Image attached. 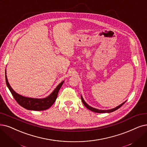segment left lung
Instances as JSON below:
<instances>
[{"instance_id":"1","label":"left lung","mask_w":147,"mask_h":147,"mask_svg":"<svg viewBox=\"0 0 147 147\" xmlns=\"http://www.w3.org/2000/svg\"><path fill=\"white\" fill-rule=\"evenodd\" d=\"M81 98L82 102H83V104L85 105L86 107H87L88 109L91 110V111H94V112H95V113H111V112H113V111H115V110H118L119 108H120V107L122 106V105L123 104H125V102H126V101H125V102H124L123 103L119 105H118V106H117V107H116L115 108L111 109H109V110H99V109H95V108H93V107L90 106L89 105H88V104L85 102V101L84 100V99H83V96H82L81 95Z\"/></svg>"}]
</instances>
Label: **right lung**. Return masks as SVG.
<instances>
[{"instance_id": "add662e5", "label": "right lung", "mask_w": 147, "mask_h": 147, "mask_svg": "<svg viewBox=\"0 0 147 147\" xmlns=\"http://www.w3.org/2000/svg\"><path fill=\"white\" fill-rule=\"evenodd\" d=\"M5 80L7 86L9 89V91L12 94L13 97L16 99V101L23 108H25L27 110H36V111H41L49 109L52 106L56 99L57 98V95L58 92H59L61 87L62 86L64 81H63L61 83L58 84L55 89L54 90L50 95L46 98H29L23 96L21 95H19V93H16L11 87L9 85L7 77V73H6L5 70Z\"/></svg>"}]
</instances>
